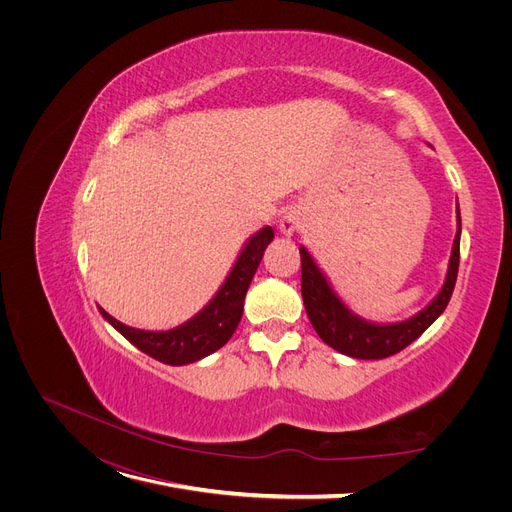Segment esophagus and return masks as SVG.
I'll use <instances>...</instances> for the list:
<instances>
[{
  "label": "esophagus",
  "instance_id": "34e87169",
  "mask_svg": "<svg viewBox=\"0 0 512 512\" xmlns=\"http://www.w3.org/2000/svg\"><path fill=\"white\" fill-rule=\"evenodd\" d=\"M299 228H301V213H299L297 209L286 211V213L282 215V220H280V232L286 234V236H290V234L297 232Z\"/></svg>",
  "mask_w": 512,
  "mask_h": 512
}]
</instances>
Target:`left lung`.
I'll return each mask as SVG.
<instances>
[{"label": "left lung", "instance_id": "left-lung-1", "mask_svg": "<svg viewBox=\"0 0 512 512\" xmlns=\"http://www.w3.org/2000/svg\"><path fill=\"white\" fill-rule=\"evenodd\" d=\"M299 251H301L303 303L317 336L328 346H332L334 351L353 359H386L400 353L402 348H407L413 340H417L446 309L456 284V274H459L461 213H459V232L454 236L448 274L440 294L432 301V305L425 307L415 317L400 321V324L375 326L353 315L336 297L328 280L315 265L313 257L307 253V249L301 247Z\"/></svg>", "mask_w": 512, "mask_h": 512}]
</instances>
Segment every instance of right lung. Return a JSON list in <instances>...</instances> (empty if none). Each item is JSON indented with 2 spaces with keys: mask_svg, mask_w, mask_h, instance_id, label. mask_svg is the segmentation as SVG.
Here are the masks:
<instances>
[{
  "mask_svg": "<svg viewBox=\"0 0 512 512\" xmlns=\"http://www.w3.org/2000/svg\"><path fill=\"white\" fill-rule=\"evenodd\" d=\"M274 238V230L267 226L259 230L238 255L230 276L224 286L211 299V303L197 313L186 324L168 330V332H147L120 324L110 313L101 311V315L110 324L141 351L161 363L168 365H186L195 363L222 348L234 334L238 321L242 317V305H245V294L249 284L261 263L265 247Z\"/></svg>",
  "mask_w": 512,
  "mask_h": 512,
  "instance_id": "obj_1",
  "label": "right lung"
}]
</instances>
